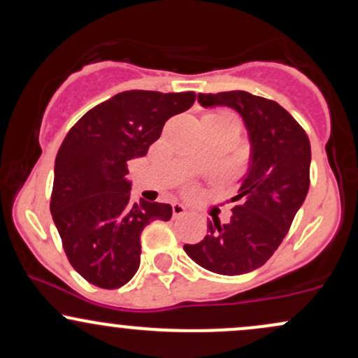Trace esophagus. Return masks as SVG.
<instances>
[{"mask_svg":"<svg viewBox=\"0 0 358 358\" xmlns=\"http://www.w3.org/2000/svg\"><path fill=\"white\" fill-rule=\"evenodd\" d=\"M171 210H173V217H175V219H178V217L187 215V208H185V205L180 203V202H173V203H171Z\"/></svg>","mask_w":358,"mask_h":358,"instance_id":"esophagus-1","label":"esophagus"}]
</instances>
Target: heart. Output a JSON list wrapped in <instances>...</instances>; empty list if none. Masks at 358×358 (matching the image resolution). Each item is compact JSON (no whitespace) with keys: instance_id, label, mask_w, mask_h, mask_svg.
Listing matches in <instances>:
<instances>
[{"instance_id":"1","label":"heart","mask_w":358,"mask_h":358,"mask_svg":"<svg viewBox=\"0 0 358 358\" xmlns=\"http://www.w3.org/2000/svg\"><path fill=\"white\" fill-rule=\"evenodd\" d=\"M220 116H225V117H231V116H227V114H220Z\"/></svg>"}]
</instances>
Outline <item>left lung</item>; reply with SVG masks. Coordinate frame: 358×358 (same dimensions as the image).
Listing matches in <instances>:
<instances>
[{
  "instance_id": "8db88e82",
  "label": "left lung",
  "mask_w": 358,
  "mask_h": 358,
  "mask_svg": "<svg viewBox=\"0 0 358 358\" xmlns=\"http://www.w3.org/2000/svg\"><path fill=\"white\" fill-rule=\"evenodd\" d=\"M205 109L231 108L244 121L249 139L248 171L232 200L231 220L207 222V236L183 249L212 273L239 276L261 268L279 248L310 188V139L278 102L245 90L199 94Z\"/></svg>"
}]
</instances>
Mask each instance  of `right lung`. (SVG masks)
<instances>
[{"label":"right lung","instance_id":"1","mask_svg":"<svg viewBox=\"0 0 358 358\" xmlns=\"http://www.w3.org/2000/svg\"><path fill=\"white\" fill-rule=\"evenodd\" d=\"M193 102V92L126 90L85 113L65 136L50 212L72 268L90 285H126L139 268L143 229L171 219V205L131 202L127 162L146 156L168 119Z\"/></svg>","mask_w":358,"mask_h":358}]
</instances>
